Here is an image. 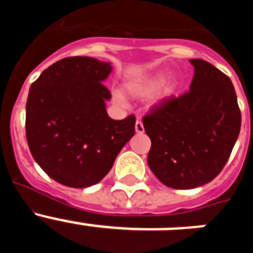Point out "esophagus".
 <instances>
[{"instance_id": "34e87169", "label": "esophagus", "mask_w": 253, "mask_h": 253, "mask_svg": "<svg viewBox=\"0 0 253 253\" xmlns=\"http://www.w3.org/2000/svg\"><path fill=\"white\" fill-rule=\"evenodd\" d=\"M135 131H137V133H143V131H144V126H143V124H142V122H140V120H137V122H135Z\"/></svg>"}]
</instances>
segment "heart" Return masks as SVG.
Here are the masks:
<instances>
[{
	"label": "heart",
	"mask_w": 253,
	"mask_h": 253,
	"mask_svg": "<svg viewBox=\"0 0 253 253\" xmlns=\"http://www.w3.org/2000/svg\"><path fill=\"white\" fill-rule=\"evenodd\" d=\"M162 75L158 73V75H154L153 77H151L149 80H147L146 82H143L142 84H134V86H129V91H130L133 95H148L152 91H154L162 84ZM169 93V87L166 86L165 84H162V86L160 87L157 95V100L165 99L167 95ZM115 101L119 105H126L125 101V97L122 92H115Z\"/></svg>",
	"instance_id": "b5f03b06"
}]
</instances>
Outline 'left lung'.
<instances>
[{
  "label": "left lung",
  "mask_w": 253,
  "mask_h": 253,
  "mask_svg": "<svg viewBox=\"0 0 253 253\" xmlns=\"http://www.w3.org/2000/svg\"><path fill=\"white\" fill-rule=\"evenodd\" d=\"M190 91L162 100L143 118L152 147L148 166L166 186L187 190L219 175L241 130V111L232 81L203 59Z\"/></svg>",
  "instance_id": "obj_1"
}]
</instances>
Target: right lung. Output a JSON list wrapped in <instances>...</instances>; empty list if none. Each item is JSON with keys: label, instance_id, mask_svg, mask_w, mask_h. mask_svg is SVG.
Masks as SVG:
<instances>
[{"label": "right lung", "instance_id": "obj_1", "mask_svg": "<svg viewBox=\"0 0 253 253\" xmlns=\"http://www.w3.org/2000/svg\"><path fill=\"white\" fill-rule=\"evenodd\" d=\"M111 63L69 57L43 71L26 101V140L35 162L62 185L97 184L135 133V116L114 120L111 95L102 82Z\"/></svg>", "mask_w": 253, "mask_h": 253}]
</instances>
